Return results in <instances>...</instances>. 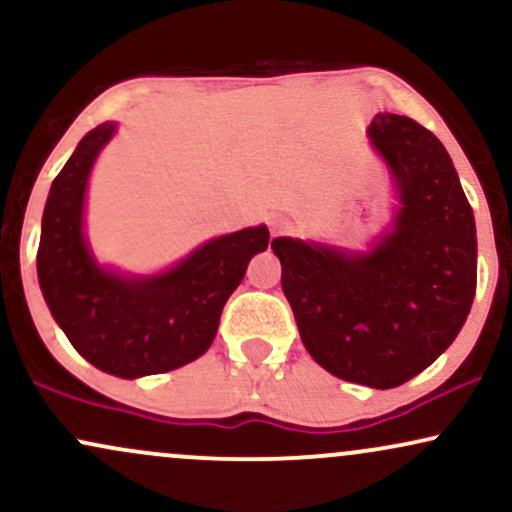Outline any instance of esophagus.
<instances>
[{"label": "esophagus", "instance_id": "1", "mask_svg": "<svg viewBox=\"0 0 512 512\" xmlns=\"http://www.w3.org/2000/svg\"><path fill=\"white\" fill-rule=\"evenodd\" d=\"M269 228H272V233L276 236V233H281L286 228V221L279 219V216H272V221H269Z\"/></svg>", "mask_w": 512, "mask_h": 512}]
</instances>
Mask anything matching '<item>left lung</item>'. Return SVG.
<instances>
[{"label":"left lung","mask_w":512,"mask_h":512,"mask_svg":"<svg viewBox=\"0 0 512 512\" xmlns=\"http://www.w3.org/2000/svg\"><path fill=\"white\" fill-rule=\"evenodd\" d=\"M368 134L397 187L390 231L361 255L298 238L272 250L308 354L346 383L390 390L460 334L477 291V228L436 134L392 113Z\"/></svg>","instance_id":"1"}]
</instances>
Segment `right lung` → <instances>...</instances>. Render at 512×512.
<instances>
[{"mask_svg":"<svg viewBox=\"0 0 512 512\" xmlns=\"http://www.w3.org/2000/svg\"><path fill=\"white\" fill-rule=\"evenodd\" d=\"M103 122L81 139L52 180L38 245V281L72 346L105 373L142 378L175 370L209 349L221 310L248 262L267 250V226L214 238L156 276H122L93 260L84 197L98 151L115 134Z\"/></svg>","mask_w":512,"mask_h":512,"instance_id":"obj_1","label":"right lung"}]
</instances>
